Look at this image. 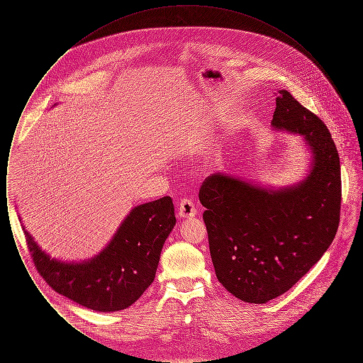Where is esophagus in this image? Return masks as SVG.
I'll list each match as a JSON object with an SVG mask.
<instances>
[{
  "label": "esophagus",
  "mask_w": 363,
  "mask_h": 363,
  "mask_svg": "<svg viewBox=\"0 0 363 363\" xmlns=\"http://www.w3.org/2000/svg\"><path fill=\"white\" fill-rule=\"evenodd\" d=\"M196 215H197V209L194 207V204L188 199L181 200V203L178 206V216L181 219H189Z\"/></svg>",
  "instance_id": "obj_1"
}]
</instances>
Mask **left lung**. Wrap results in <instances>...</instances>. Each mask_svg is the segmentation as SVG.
<instances>
[{"instance_id": "obj_1", "label": "left lung", "mask_w": 363, "mask_h": 363, "mask_svg": "<svg viewBox=\"0 0 363 363\" xmlns=\"http://www.w3.org/2000/svg\"><path fill=\"white\" fill-rule=\"evenodd\" d=\"M271 125L303 138L305 179L274 190L215 173L199 193L216 277L249 303L289 291L327 252L340 220V160L325 123L280 89Z\"/></svg>"}]
</instances>
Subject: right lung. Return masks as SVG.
Segmentation results:
<instances>
[{"label":"right lung","mask_w":363,"mask_h":363,"mask_svg":"<svg viewBox=\"0 0 363 363\" xmlns=\"http://www.w3.org/2000/svg\"><path fill=\"white\" fill-rule=\"evenodd\" d=\"M175 225L172 197L133 208L104 250L86 261L50 259L24 230L40 277L76 303L96 311L133 305L155 279L160 252Z\"/></svg>","instance_id":"1"}]
</instances>
